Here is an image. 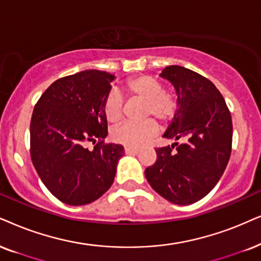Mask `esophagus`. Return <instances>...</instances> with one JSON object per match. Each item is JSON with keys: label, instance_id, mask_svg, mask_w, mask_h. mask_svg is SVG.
<instances>
[{"label": "esophagus", "instance_id": "34e87169", "mask_svg": "<svg viewBox=\"0 0 261 261\" xmlns=\"http://www.w3.org/2000/svg\"><path fill=\"white\" fill-rule=\"evenodd\" d=\"M125 154L127 155H135L138 154V149H134V148H125Z\"/></svg>", "mask_w": 261, "mask_h": 261}]
</instances>
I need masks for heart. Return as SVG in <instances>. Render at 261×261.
Instances as JSON below:
<instances>
[{"label":"heart","mask_w":261,"mask_h":261,"mask_svg":"<svg viewBox=\"0 0 261 261\" xmlns=\"http://www.w3.org/2000/svg\"><path fill=\"white\" fill-rule=\"evenodd\" d=\"M128 101L143 103L141 124H125L113 131L112 137L117 143L126 148L137 149L150 141L156 134V121L161 127L167 126L176 117L178 98L172 91L165 90L160 81L150 75L141 74L128 78L121 87ZM103 113L108 123L119 124L123 120L124 111L121 98L111 94L103 102Z\"/></svg>","instance_id":"obj_1"}]
</instances>
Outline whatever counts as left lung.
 Segmentation results:
<instances>
[{
    "label": "left lung",
    "mask_w": 261,
    "mask_h": 261,
    "mask_svg": "<svg viewBox=\"0 0 261 261\" xmlns=\"http://www.w3.org/2000/svg\"><path fill=\"white\" fill-rule=\"evenodd\" d=\"M161 77L176 89L178 111L144 173L150 187L176 204H190L216 187L229 163L232 120L223 95L210 79L182 66H167Z\"/></svg>",
    "instance_id": "obj_1"
}]
</instances>
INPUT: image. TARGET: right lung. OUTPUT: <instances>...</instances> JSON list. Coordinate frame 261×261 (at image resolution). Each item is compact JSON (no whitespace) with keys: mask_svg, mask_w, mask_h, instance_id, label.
Segmentation results:
<instances>
[{"mask_svg":"<svg viewBox=\"0 0 261 261\" xmlns=\"http://www.w3.org/2000/svg\"><path fill=\"white\" fill-rule=\"evenodd\" d=\"M113 74L88 70L50 84L34 108L30 154L47 189L71 206L97 200L113 184L120 144L106 143L103 102ZM95 144L90 151L86 147Z\"/></svg>","mask_w":261,"mask_h":261,"instance_id":"obj_1","label":"right lung"}]
</instances>
